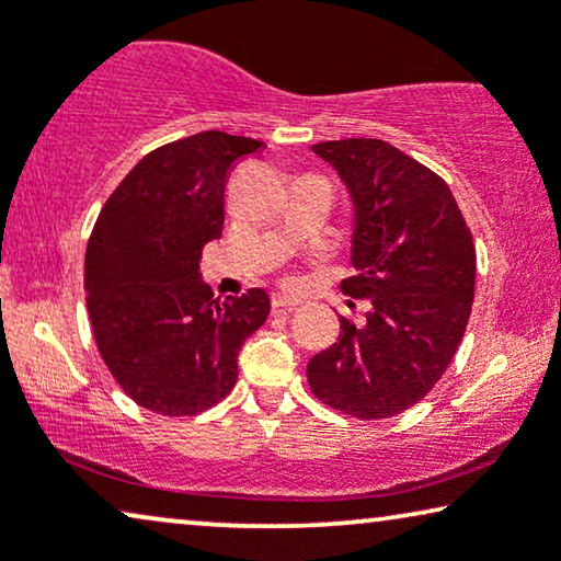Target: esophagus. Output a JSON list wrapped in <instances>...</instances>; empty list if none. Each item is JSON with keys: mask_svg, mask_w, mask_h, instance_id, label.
<instances>
[{"mask_svg": "<svg viewBox=\"0 0 561 561\" xmlns=\"http://www.w3.org/2000/svg\"><path fill=\"white\" fill-rule=\"evenodd\" d=\"M301 301H296V298H288V296H273L271 301V309L273 313H290L294 309H298Z\"/></svg>", "mask_w": 561, "mask_h": 561, "instance_id": "1", "label": "esophagus"}]
</instances>
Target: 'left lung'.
Segmentation results:
<instances>
[{"mask_svg":"<svg viewBox=\"0 0 561 561\" xmlns=\"http://www.w3.org/2000/svg\"><path fill=\"white\" fill-rule=\"evenodd\" d=\"M355 198L342 294L367 301L365 324L340 317V340L306 367L321 403L388 419L419 403L447 370L474 301V242L442 175L386 140L313 145ZM355 306V304H352Z\"/></svg>","mask_w":561,"mask_h":561,"instance_id":"obj_1","label":"left lung"}]
</instances>
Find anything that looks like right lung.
<instances>
[{"instance_id": "add662e5", "label": "right lung", "mask_w": 561, "mask_h": 561, "mask_svg": "<svg viewBox=\"0 0 561 561\" xmlns=\"http://www.w3.org/2000/svg\"><path fill=\"white\" fill-rule=\"evenodd\" d=\"M252 137L198 133L160 145L99 211L83 260L89 321L104 365L137 405L196 416L237 382V355L271 311L263 288L214 301L198 263L225 227V188Z\"/></svg>"}]
</instances>
